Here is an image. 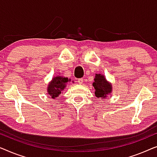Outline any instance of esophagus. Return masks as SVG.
<instances>
[{
    "instance_id": "1",
    "label": "esophagus",
    "mask_w": 157,
    "mask_h": 157,
    "mask_svg": "<svg viewBox=\"0 0 157 157\" xmlns=\"http://www.w3.org/2000/svg\"><path fill=\"white\" fill-rule=\"evenodd\" d=\"M83 78H79V79H78V82L79 83V84H82L83 83Z\"/></svg>"
}]
</instances>
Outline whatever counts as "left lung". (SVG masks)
Returning <instances> with one entry per match:
<instances>
[{
    "mask_svg": "<svg viewBox=\"0 0 157 157\" xmlns=\"http://www.w3.org/2000/svg\"><path fill=\"white\" fill-rule=\"evenodd\" d=\"M95 89V95L97 98H105L107 94L110 93L112 91V85L107 82L105 76L101 75H96L94 83L92 84Z\"/></svg>",
    "mask_w": 157,
    "mask_h": 157,
    "instance_id": "left-lung-1",
    "label": "left lung"
}]
</instances>
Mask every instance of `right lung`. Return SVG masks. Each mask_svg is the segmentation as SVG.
Listing matches in <instances>:
<instances>
[{
    "instance_id": "add662e5",
    "label": "right lung",
    "mask_w": 157,
    "mask_h": 157,
    "mask_svg": "<svg viewBox=\"0 0 157 157\" xmlns=\"http://www.w3.org/2000/svg\"><path fill=\"white\" fill-rule=\"evenodd\" d=\"M70 81L67 78L63 77H56L52 79L50 82L49 87H48V92L52 98H56L61 94V91L65 89L66 84Z\"/></svg>"
}]
</instances>
